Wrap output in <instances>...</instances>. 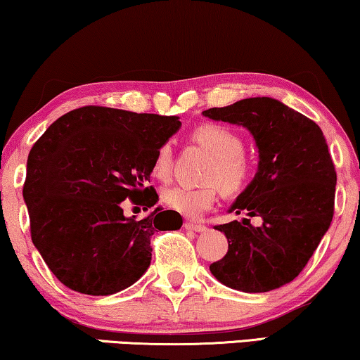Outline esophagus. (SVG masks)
<instances>
[{
  "label": "esophagus",
  "mask_w": 360,
  "mask_h": 360,
  "mask_svg": "<svg viewBox=\"0 0 360 360\" xmlns=\"http://www.w3.org/2000/svg\"><path fill=\"white\" fill-rule=\"evenodd\" d=\"M185 226V229H188V231H195V233H205L206 229V226H203V224H196V223H190V221H186V223L184 224Z\"/></svg>",
  "instance_id": "1"
}]
</instances>
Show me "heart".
<instances>
[{"label":"heart","mask_w":360,"mask_h":360,"mask_svg":"<svg viewBox=\"0 0 360 360\" xmlns=\"http://www.w3.org/2000/svg\"><path fill=\"white\" fill-rule=\"evenodd\" d=\"M191 139L211 155L201 186H169L162 195L170 210L186 216L198 218L214 205L218 188L226 195L239 193L249 184L254 172V162L244 152V139L233 127L219 122H206L195 127ZM174 149L170 142H164L155 152L152 172L157 179L165 180L172 172Z\"/></svg>","instance_id":"obj_1"}]
</instances>
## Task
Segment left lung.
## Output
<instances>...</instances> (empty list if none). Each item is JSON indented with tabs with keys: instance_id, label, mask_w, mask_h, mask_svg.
Returning <instances> with one entry per match:
<instances>
[{
	"instance_id": "obj_1",
	"label": "left lung",
	"mask_w": 360,
	"mask_h": 360,
	"mask_svg": "<svg viewBox=\"0 0 360 360\" xmlns=\"http://www.w3.org/2000/svg\"><path fill=\"white\" fill-rule=\"evenodd\" d=\"M205 116L248 127L259 147V170L229 211L260 216L214 229L228 252L210 265L226 287L264 293L290 283L304 269L334 214L336 169L316 122L274 98H245L210 108Z\"/></svg>"
}]
</instances>
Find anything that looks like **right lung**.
I'll list each match as a JSON object with an SVG mask.
<instances>
[{
    "label": "right lung",
    "instance_id": "1",
    "mask_svg": "<svg viewBox=\"0 0 360 360\" xmlns=\"http://www.w3.org/2000/svg\"><path fill=\"white\" fill-rule=\"evenodd\" d=\"M176 116L83 106L56 122L27 157L22 196L32 243L73 292L105 297L137 282L150 265L155 231L180 229L176 211L126 218L122 201L150 208L155 152L180 127Z\"/></svg>",
    "mask_w": 360,
    "mask_h": 360
}]
</instances>
